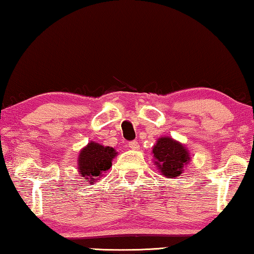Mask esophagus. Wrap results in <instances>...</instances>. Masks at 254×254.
<instances>
[{"label": "esophagus", "mask_w": 254, "mask_h": 254, "mask_svg": "<svg viewBox=\"0 0 254 254\" xmlns=\"http://www.w3.org/2000/svg\"><path fill=\"white\" fill-rule=\"evenodd\" d=\"M128 147H130L131 149H133V150H136V149L139 148V142L135 141V140H133V141L128 142Z\"/></svg>", "instance_id": "esophagus-1"}]
</instances>
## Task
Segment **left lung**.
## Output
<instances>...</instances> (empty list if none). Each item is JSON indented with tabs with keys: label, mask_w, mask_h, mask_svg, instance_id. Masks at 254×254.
Instances as JSON below:
<instances>
[{
	"label": "left lung",
	"mask_w": 254,
	"mask_h": 254,
	"mask_svg": "<svg viewBox=\"0 0 254 254\" xmlns=\"http://www.w3.org/2000/svg\"><path fill=\"white\" fill-rule=\"evenodd\" d=\"M155 164L165 178H176L183 173V168L190 160L187 149L170 136L159 138L152 149Z\"/></svg>",
	"instance_id": "obj_1"
}]
</instances>
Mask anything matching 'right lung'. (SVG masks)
I'll list each match as a JSON object with an SVG mask.
<instances>
[{"label":"right lung","mask_w":254,"mask_h":254,"mask_svg":"<svg viewBox=\"0 0 254 254\" xmlns=\"http://www.w3.org/2000/svg\"><path fill=\"white\" fill-rule=\"evenodd\" d=\"M115 155V150L111 147H104L96 142L88 143V146L80 151L79 173L86 178V181H95V178L110 170Z\"/></svg>","instance_id":"1"}]
</instances>
